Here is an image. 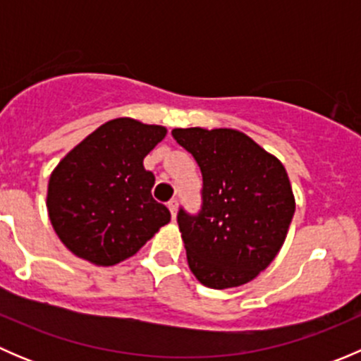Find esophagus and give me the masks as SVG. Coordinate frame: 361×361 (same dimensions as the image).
<instances>
[{"mask_svg":"<svg viewBox=\"0 0 361 361\" xmlns=\"http://www.w3.org/2000/svg\"><path fill=\"white\" fill-rule=\"evenodd\" d=\"M167 206H169L171 214H173V220H176V211H178V201H176V199H173V201L167 204Z\"/></svg>","mask_w":361,"mask_h":361,"instance_id":"obj_1","label":"esophagus"}]
</instances>
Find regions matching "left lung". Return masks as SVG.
Returning a JSON list of instances; mask_svg holds the SVG:
<instances>
[{"label": "left lung", "mask_w": 361, "mask_h": 361, "mask_svg": "<svg viewBox=\"0 0 361 361\" xmlns=\"http://www.w3.org/2000/svg\"><path fill=\"white\" fill-rule=\"evenodd\" d=\"M202 173V209L178 213L188 267L207 288L250 283L285 243L295 197L281 160L235 129H173Z\"/></svg>", "instance_id": "obj_1"}]
</instances>
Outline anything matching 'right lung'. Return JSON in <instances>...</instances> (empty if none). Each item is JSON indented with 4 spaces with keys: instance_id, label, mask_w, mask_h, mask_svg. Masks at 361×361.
I'll return each instance as SVG.
<instances>
[{
    "instance_id": "right-lung-1",
    "label": "right lung",
    "mask_w": 361,
    "mask_h": 361,
    "mask_svg": "<svg viewBox=\"0 0 361 361\" xmlns=\"http://www.w3.org/2000/svg\"><path fill=\"white\" fill-rule=\"evenodd\" d=\"M166 134L162 126L115 118L57 164L49 180L47 209L73 255L103 267L115 265L169 224V209L152 197L154 173L143 166Z\"/></svg>"
}]
</instances>
